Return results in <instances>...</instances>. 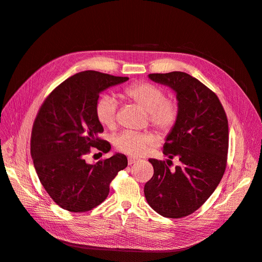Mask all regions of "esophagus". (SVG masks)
Segmentation results:
<instances>
[{"label": "esophagus", "mask_w": 262, "mask_h": 262, "mask_svg": "<svg viewBox=\"0 0 262 262\" xmlns=\"http://www.w3.org/2000/svg\"><path fill=\"white\" fill-rule=\"evenodd\" d=\"M137 161H138V159H137V158H134V157H129L128 158V164H129V166H132L133 163H135Z\"/></svg>", "instance_id": "1"}]
</instances>
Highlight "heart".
Returning a JSON list of instances; mask_svg holds the SVG:
<instances>
[{
  "instance_id": "heart-1",
  "label": "heart",
  "mask_w": 262,
  "mask_h": 262,
  "mask_svg": "<svg viewBox=\"0 0 262 262\" xmlns=\"http://www.w3.org/2000/svg\"><path fill=\"white\" fill-rule=\"evenodd\" d=\"M126 100L139 105L148 114V120L161 134L169 135L180 120V106L176 100L167 98L164 88L150 81H136L123 89ZM117 102L110 95H102L96 101L94 114L101 125L114 128L117 124ZM160 142V137L154 132L138 133L125 130L118 135L115 147L129 156H143Z\"/></svg>"
}]
</instances>
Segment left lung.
<instances>
[{"label":"left lung","mask_w":262,"mask_h":262,"mask_svg":"<svg viewBox=\"0 0 262 262\" xmlns=\"http://www.w3.org/2000/svg\"><path fill=\"white\" fill-rule=\"evenodd\" d=\"M148 77L176 92L180 120L163 144L162 153L170 160H148L154 175L144 186V195L160 215L180 219L198 210L222 180L227 164L228 121L216 94L195 77L180 71ZM174 157L180 164L171 170Z\"/></svg>","instance_id":"obj_1"}]
</instances>
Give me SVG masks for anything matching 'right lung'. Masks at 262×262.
Masks as SVG:
<instances>
[{"label":"right lung","instance_id":"obj_1","mask_svg":"<svg viewBox=\"0 0 262 262\" xmlns=\"http://www.w3.org/2000/svg\"><path fill=\"white\" fill-rule=\"evenodd\" d=\"M128 77L98 71H84L67 78L55 88L39 108L31 136V155L43 188L61 208L86 212L99 206L109 193L127 158L116 154L91 164L90 148L109 152V142L99 135L104 128L95 118L99 94Z\"/></svg>","mask_w":262,"mask_h":262}]
</instances>
